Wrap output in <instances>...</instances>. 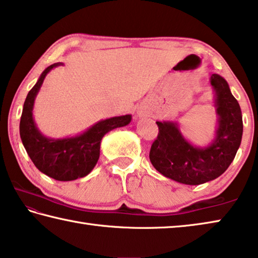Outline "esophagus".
<instances>
[{
	"mask_svg": "<svg viewBox=\"0 0 258 258\" xmlns=\"http://www.w3.org/2000/svg\"><path fill=\"white\" fill-rule=\"evenodd\" d=\"M139 116H145V113H143V112H140V111H139Z\"/></svg>",
	"mask_w": 258,
	"mask_h": 258,
	"instance_id": "1",
	"label": "esophagus"
}]
</instances>
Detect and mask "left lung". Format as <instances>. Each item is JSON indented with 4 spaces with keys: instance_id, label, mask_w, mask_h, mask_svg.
Wrapping results in <instances>:
<instances>
[{
    "instance_id": "1",
    "label": "left lung",
    "mask_w": 258,
    "mask_h": 258,
    "mask_svg": "<svg viewBox=\"0 0 258 258\" xmlns=\"http://www.w3.org/2000/svg\"><path fill=\"white\" fill-rule=\"evenodd\" d=\"M209 84L215 92L217 128L215 138L207 147L191 145L182 135L176 121H156L159 133L150 149L151 164L165 177L183 184H203L222 175L233 161L241 143V109L228 82L213 74Z\"/></svg>"
}]
</instances>
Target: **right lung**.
Here are the masks:
<instances>
[{"label": "right lung", "instance_id": "obj_1", "mask_svg": "<svg viewBox=\"0 0 258 258\" xmlns=\"http://www.w3.org/2000/svg\"><path fill=\"white\" fill-rule=\"evenodd\" d=\"M62 64L56 62L45 68L36 84L28 92L21 113L19 130L26 151L43 174L56 181H73L86 176L97 165L100 145L104 134L113 128L128 125L132 116H117L100 120L85 132L72 138L51 139L43 135L37 128L33 116L35 98L49 72Z\"/></svg>", "mask_w": 258, "mask_h": 258}]
</instances>
